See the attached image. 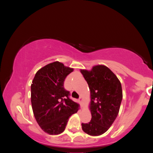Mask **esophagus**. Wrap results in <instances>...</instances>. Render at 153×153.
Returning a JSON list of instances; mask_svg holds the SVG:
<instances>
[{
  "label": "esophagus",
  "mask_w": 153,
  "mask_h": 153,
  "mask_svg": "<svg viewBox=\"0 0 153 153\" xmlns=\"http://www.w3.org/2000/svg\"><path fill=\"white\" fill-rule=\"evenodd\" d=\"M79 102H80V103L81 104V105H82V103H83V99H82V97H80V98H79Z\"/></svg>",
  "instance_id": "1"
}]
</instances>
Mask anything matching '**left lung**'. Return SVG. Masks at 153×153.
I'll use <instances>...</instances> for the list:
<instances>
[{
	"instance_id": "1",
	"label": "left lung",
	"mask_w": 153,
	"mask_h": 153,
	"mask_svg": "<svg viewBox=\"0 0 153 153\" xmlns=\"http://www.w3.org/2000/svg\"><path fill=\"white\" fill-rule=\"evenodd\" d=\"M91 91L89 123H82L83 131L91 136H99L108 130L116 119L123 99L121 84L110 69L95 66L91 71L81 69Z\"/></svg>"
}]
</instances>
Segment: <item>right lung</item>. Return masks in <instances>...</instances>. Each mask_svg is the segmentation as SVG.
Instances as JSON below:
<instances>
[{
	"label": "right lung",
	"instance_id": "add662e5",
	"mask_svg": "<svg viewBox=\"0 0 153 153\" xmlns=\"http://www.w3.org/2000/svg\"><path fill=\"white\" fill-rule=\"evenodd\" d=\"M73 71L58 61L37 71L31 84V104L35 119L43 130L58 135L66 128L69 117L79 105L69 98L64 87L65 78Z\"/></svg>",
	"mask_w": 153,
	"mask_h": 153
}]
</instances>
